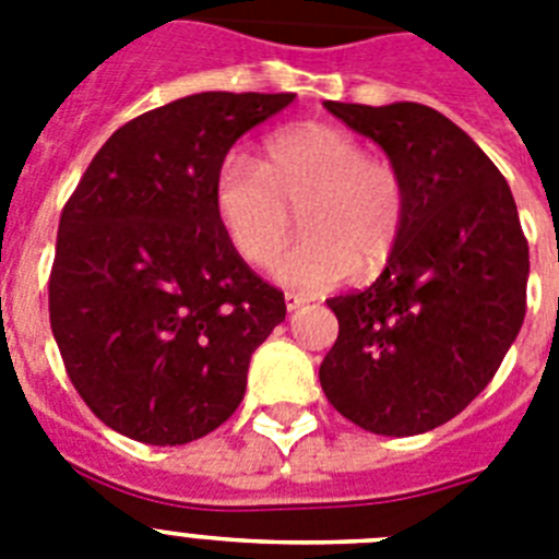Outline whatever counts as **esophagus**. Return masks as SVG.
Segmentation results:
<instances>
[{"instance_id":"1","label":"esophagus","mask_w":559,"mask_h":559,"mask_svg":"<svg viewBox=\"0 0 559 559\" xmlns=\"http://www.w3.org/2000/svg\"><path fill=\"white\" fill-rule=\"evenodd\" d=\"M284 301H287V309L293 312V309L304 307V304H307V298H304V295H298V293H287V295H284Z\"/></svg>"}]
</instances>
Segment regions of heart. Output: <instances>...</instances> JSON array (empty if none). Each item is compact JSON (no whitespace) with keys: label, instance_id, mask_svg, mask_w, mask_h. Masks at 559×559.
<instances>
[{"label":"heart","instance_id":"b5f03b06","mask_svg":"<svg viewBox=\"0 0 559 559\" xmlns=\"http://www.w3.org/2000/svg\"><path fill=\"white\" fill-rule=\"evenodd\" d=\"M213 207L229 247L252 266H270L295 233L307 236L275 266V278L318 293L352 272L374 275L401 243L409 187L401 167L369 153L364 139L335 124H298L275 133L258 164L229 153L213 178Z\"/></svg>","mask_w":559,"mask_h":559}]
</instances>
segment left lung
<instances>
[{"label": "left lung", "mask_w": 559, "mask_h": 559, "mask_svg": "<svg viewBox=\"0 0 559 559\" xmlns=\"http://www.w3.org/2000/svg\"><path fill=\"white\" fill-rule=\"evenodd\" d=\"M409 187L406 227L372 287L330 298L326 401L374 435H420L489 386L526 318L528 241L506 178L443 112L323 102Z\"/></svg>", "instance_id": "obj_1"}]
</instances>
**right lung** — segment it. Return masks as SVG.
<instances>
[{"label":"right lung","instance_id":"right-lung-1","mask_svg":"<svg viewBox=\"0 0 559 559\" xmlns=\"http://www.w3.org/2000/svg\"><path fill=\"white\" fill-rule=\"evenodd\" d=\"M295 93H195L102 144L59 218L50 330L70 383L110 429L199 440L238 409L252 352L287 304L229 247L213 178Z\"/></svg>","mask_w":559,"mask_h":559}]
</instances>
